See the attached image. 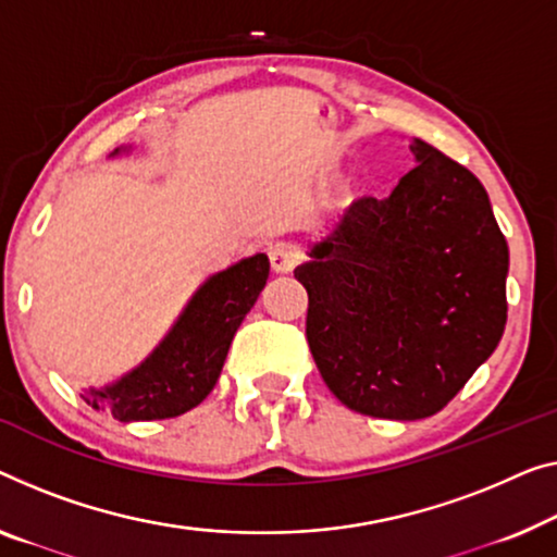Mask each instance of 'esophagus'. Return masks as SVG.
<instances>
[{"label": "esophagus", "instance_id": "obj_1", "mask_svg": "<svg viewBox=\"0 0 557 557\" xmlns=\"http://www.w3.org/2000/svg\"><path fill=\"white\" fill-rule=\"evenodd\" d=\"M297 262H300V252H297V247L287 245V243L270 247V264H272V270L280 272V275L293 272L297 268Z\"/></svg>", "mask_w": 557, "mask_h": 557}]
</instances>
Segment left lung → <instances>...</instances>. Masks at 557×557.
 Instances as JSON below:
<instances>
[{
  "mask_svg": "<svg viewBox=\"0 0 557 557\" xmlns=\"http://www.w3.org/2000/svg\"><path fill=\"white\" fill-rule=\"evenodd\" d=\"M387 197L339 214L295 270L332 395L385 420L445 408L500 343L510 252L485 187L433 145Z\"/></svg>",
  "mask_w": 557,
  "mask_h": 557,
  "instance_id": "1",
  "label": "left lung"
}]
</instances>
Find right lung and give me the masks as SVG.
<instances>
[{
	"instance_id": "1",
	"label": "right lung",
	"mask_w": 557,
	"mask_h": 557,
	"mask_svg": "<svg viewBox=\"0 0 557 557\" xmlns=\"http://www.w3.org/2000/svg\"><path fill=\"white\" fill-rule=\"evenodd\" d=\"M122 152L127 147H117L110 157ZM268 275V255L257 252L207 277L162 343L135 370L104 387L85 389L82 400L120 422L177 418L197 408L218 383L232 337Z\"/></svg>"
}]
</instances>
